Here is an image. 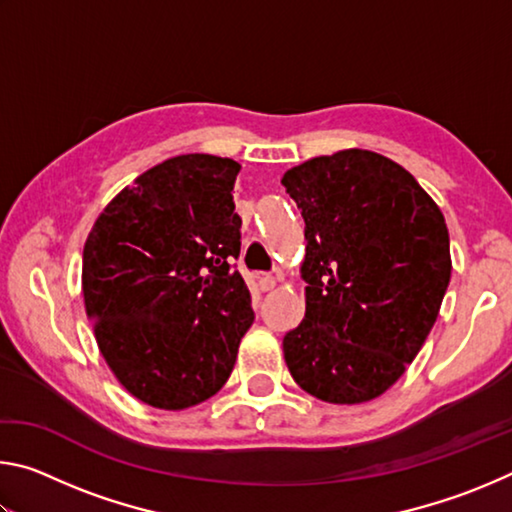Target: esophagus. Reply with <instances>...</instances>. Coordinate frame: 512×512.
Listing matches in <instances>:
<instances>
[{
    "instance_id": "1",
    "label": "esophagus",
    "mask_w": 512,
    "mask_h": 512,
    "mask_svg": "<svg viewBox=\"0 0 512 512\" xmlns=\"http://www.w3.org/2000/svg\"><path fill=\"white\" fill-rule=\"evenodd\" d=\"M257 284H259V289H262V291H271V289H275L277 277L275 275H268V273H262V275L257 277Z\"/></svg>"
}]
</instances>
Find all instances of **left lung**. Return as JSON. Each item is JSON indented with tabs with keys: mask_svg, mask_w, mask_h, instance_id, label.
Listing matches in <instances>:
<instances>
[{
	"mask_svg": "<svg viewBox=\"0 0 512 512\" xmlns=\"http://www.w3.org/2000/svg\"><path fill=\"white\" fill-rule=\"evenodd\" d=\"M305 219V318L284 361L309 395L361 404L418 357L443 305L445 216L418 180L375 151L320 155L282 176Z\"/></svg>",
	"mask_w": 512,
	"mask_h": 512,
	"instance_id": "8db88e82",
	"label": "left lung"
}]
</instances>
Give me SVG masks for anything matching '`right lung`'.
<instances>
[{
    "instance_id": "add662e5",
    "label": "right lung",
    "mask_w": 512,
    "mask_h": 512,
    "mask_svg": "<svg viewBox=\"0 0 512 512\" xmlns=\"http://www.w3.org/2000/svg\"><path fill=\"white\" fill-rule=\"evenodd\" d=\"M241 164L176 155L103 207L83 248V300L112 375L137 400L183 411L210 400L253 325L239 257Z\"/></svg>"
}]
</instances>
